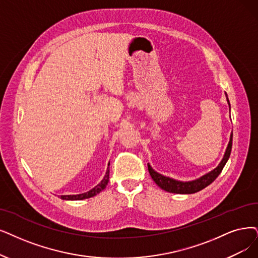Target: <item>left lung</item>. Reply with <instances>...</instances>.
<instances>
[{"label": "left lung", "mask_w": 258, "mask_h": 258, "mask_svg": "<svg viewBox=\"0 0 258 258\" xmlns=\"http://www.w3.org/2000/svg\"><path fill=\"white\" fill-rule=\"evenodd\" d=\"M226 99H228L229 106H230V101H229L228 96H226ZM232 143H233V133L231 135V139L229 142L228 148H226V151L224 153V157H223L222 161L220 162V164L218 165V167H216L211 172L204 174V176H202L201 178L195 180V181L180 182V181L170 179L168 177L162 176V174L158 173L157 171H154L149 164H148V171L150 173L152 180L156 182L158 186H160L164 190H166L168 192H173V194H195V192L200 191L201 189L209 186V185L211 183H213L216 180V178L219 176L220 172L222 171V169L224 167V165L226 164V162H228V160L230 158L231 150H232Z\"/></svg>", "instance_id": "1"}]
</instances>
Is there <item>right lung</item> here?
I'll list each match as a JSON object with an SVG mask.
<instances>
[{
    "label": "right lung",
    "mask_w": 258,
    "mask_h": 258,
    "mask_svg": "<svg viewBox=\"0 0 258 258\" xmlns=\"http://www.w3.org/2000/svg\"><path fill=\"white\" fill-rule=\"evenodd\" d=\"M109 172H110V169H109V165H108V168H107L104 179H102L101 182L99 184H97L94 188H92L91 190H89L87 192L79 194V195H63V196H60V198L63 200H84V199L93 197V196L97 195L101 190H104L105 187L107 186V184L109 182Z\"/></svg>",
    "instance_id": "right-lung-1"
}]
</instances>
